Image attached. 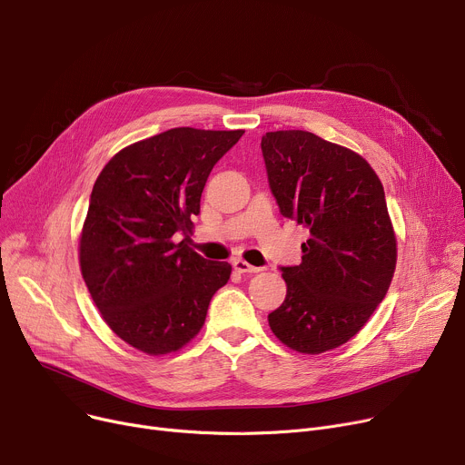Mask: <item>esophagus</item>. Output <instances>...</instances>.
Masks as SVG:
<instances>
[{"label": "esophagus", "instance_id": "esophagus-1", "mask_svg": "<svg viewBox=\"0 0 465 465\" xmlns=\"http://www.w3.org/2000/svg\"><path fill=\"white\" fill-rule=\"evenodd\" d=\"M232 266L236 272H240V274H257V272H261V268L257 266H252L250 262H245L242 259H234L232 261Z\"/></svg>", "mask_w": 465, "mask_h": 465}]
</instances>
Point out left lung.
Returning a JSON list of instances; mask_svg holds the SVG:
<instances>
[{
	"label": "left lung",
	"mask_w": 465,
	"mask_h": 465,
	"mask_svg": "<svg viewBox=\"0 0 465 465\" xmlns=\"http://www.w3.org/2000/svg\"><path fill=\"white\" fill-rule=\"evenodd\" d=\"M261 150L282 215L310 231L302 262L280 268L287 294L268 324L298 352L336 349L392 282L396 238L383 183L359 153L310 131L266 133Z\"/></svg>",
	"instance_id": "left-lung-1"
}]
</instances>
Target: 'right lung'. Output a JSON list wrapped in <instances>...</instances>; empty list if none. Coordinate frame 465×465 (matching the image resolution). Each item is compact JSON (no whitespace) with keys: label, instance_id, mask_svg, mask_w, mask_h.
Returning <instances> with one entry per match:
<instances>
[{"label":"right lung","instance_id":"obj_1","mask_svg":"<svg viewBox=\"0 0 465 465\" xmlns=\"http://www.w3.org/2000/svg\"><path fill=\"white\" fill-rule=\"evenodd\" d=\"M242 134L163 131L118 152L95 180L80 236L82 278L106 324L134 349H182L229 282V262L201 257L185 240L213 165Z\"/></svg>","mask_w":465,"mask_h":465}]
</instances>
